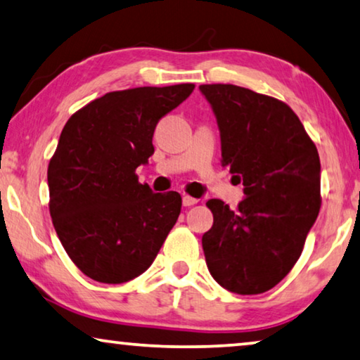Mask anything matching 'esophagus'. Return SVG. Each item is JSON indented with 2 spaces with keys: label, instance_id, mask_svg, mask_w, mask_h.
I'll list each match as a JSON object with an SVG mask.
<instances>
[{
  "label": "esophagus",
  "instance_id": "esophagus-1",
  "mask_svg": "<svg viewBox=\"0 0 360 360\" xmlns=\"http://www.w3.org/2000/svg\"><path fill=\"white\" fill-rule=\"evenodd\" d=\"M197 202H198L197 198L191 197V195H184V197H182V205H184V207H192V205H195Z\"/></svg>",
  "mask_w": 360,
  "mask_h": 360
}]
</instances>
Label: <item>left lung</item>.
<instances>
[{"instance_id": "8db88e82", "label": "left lung", "mask_w": 360, "mask_h": 360, "mask_svg": "<svg viewBox=\"0 0 360 360\" xmlns=\"http://www.w3.org/2000/svg\"><path fill=\"white\" fill-rule=\"evenodd\" d=\"M221 136V165L243 181L245 198L231 210L207 207L202 236L212 276L236 294L275 288L296 265L319 217L320 158L302 122L284 101L233 84H205Z\"/></svg>"}]
</instances>
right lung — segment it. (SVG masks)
<instances>
[{"label": "right lung", "mask_w": 360, "mask_h": 360, "mask_svg": "<svg viewBox=\"0 0 360 360\" xmlns=\"http://www.w3.org/2000/svg\"><path fill=\"white\" fill-rule=\"evenodd\" d=\"M194 84L105 94L69 117L48 165L50 214L64 250L85 276L121 284L142 275L178 221V192L141 184L158 121Z\"/></svg>", "instance_id": "obj_1"}]
</instances>
